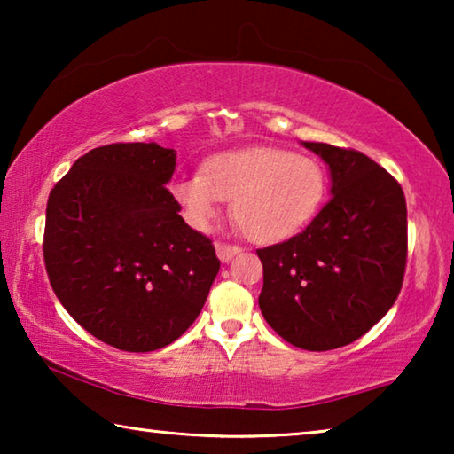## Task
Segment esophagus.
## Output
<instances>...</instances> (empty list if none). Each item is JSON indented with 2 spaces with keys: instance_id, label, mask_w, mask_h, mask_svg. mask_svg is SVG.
<instances>
[{
  "instance_id": "1",
  "label": "esophagus",
  "mask_w": 454,
  "mask_h": 454,
  "mask_svg": "<svg viewBox=\"0 0 454 454\" xmlns=\"http://www.w3.org/2000/svg\"><path fill=\"white\" fill-rule=\"evenodd\" d=\"M214 248H216V254L218 258L222 260V262H230L232 260V256H236L238 252H240V248L234 244H226V242H216L214 244Z\"/></svg>"
}]
</instances>
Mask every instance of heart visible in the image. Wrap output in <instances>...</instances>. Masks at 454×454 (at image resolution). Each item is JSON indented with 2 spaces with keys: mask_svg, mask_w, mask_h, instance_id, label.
Listing matches in <instances>:
<instances>
[{
  "mask_svg": "<svg viewBox=\"0 0 454 454\" xmlns=\"http://www.w3.org/2000/svg\"><path fill=\"white\" fill-rule=\"evenodd\" d=\"M170 192L198 230L218 220L226 200L242 232L258 244L288 240L309 224L326 194V176L310 156L254 145L210 158L202 172L178 174Z\"/></svg>",
  "mask_w": 454,
  "mask_h": 454,
  "instance_id": "b5f03b06",
  "label": "heart"
}]
</instances>
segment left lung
I'll use <instances>...</instances> for the list:
<instances>
[{
    "label": "left lung",
    "mask_w": 454,
    "mask_h": 454,
    "mask_svg": "<svg viewBox=\"0 0 454 454\" xmlns=\"http://www.w3.org/2000/svg\"><path fill=\"white\" fill-rule=\"evenodd\" d=\"M328 166L330 200L304 232L258 250L264 318L304 350L347 347L395 304L406 264L401 184L371 158L302 142Z\"/></svg>",
    "instance_id": "left-lung-1"
}]
</instances>
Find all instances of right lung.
I'll list each match as a JSON object with an SVG mask.
<instances>
[{"label": "right lung", "mask_w": 454, "mask_h": 454, "mask_svg": "<svg viewBox=\"0 0 454 454\" xmlns=\"http://www.w3.org/2000/svg\"><path fill=\"white\" fill-rule=\"evenodd\" d=\"M176 152L110 144L75 160L50 192L43 258L80 326L114 348L152 352L198 318L220 270L210 238L180 216L166 184Z\"/></svg>", "instance_id": "obj_1"}]
</instances>
